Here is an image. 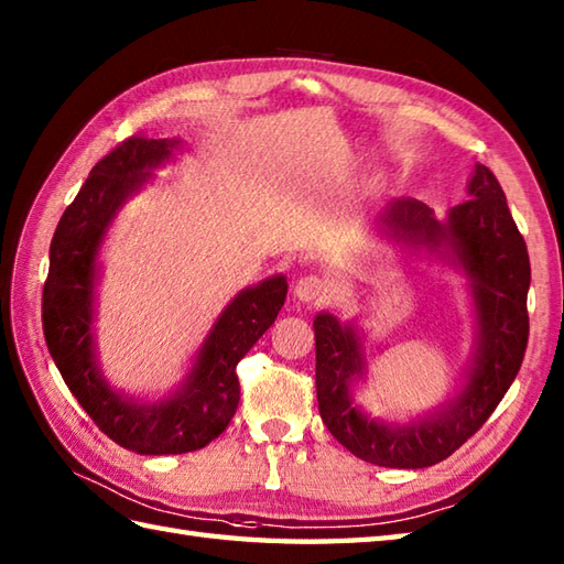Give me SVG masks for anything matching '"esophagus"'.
<instances>
[{
    "mask_svg": "<svg viewBox=\"0 0 564 564\" xmlns=\"http://www.w3.org/2000/svg\"><path fill=\"white\" fill-rule=\"evenodd\" d=\"M293 293L297 301H303V303H322L329 293V285L322 281L319 275L310 273V275H303V279L295 283Z\"/></svg>",
    "mask_w": 564,
    "mask_h": 564,
    "instance_id": "34e87169",
    "label": "esophagus"
}]
</instances>
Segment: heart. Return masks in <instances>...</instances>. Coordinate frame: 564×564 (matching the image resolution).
<instances>
[{
  "mask_svg": "<svg viewBox=\"0 0 564 564\" xmlns=\"http://www.w3.org/2000/svg\"><path fill=\"white\" fill-rule=\"evenodd\" d=\"M388 188H390V174L386 170L370 172L361 182V186H358V191H361L364 198H380Z\"/></svg>",
  "mask_w": 564,
  "mask_h": 564,
  "instance_id": "heart-1",
  "label": "heart"
}]
</instances>
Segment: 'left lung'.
Returning <instances> with one entry per match:
<instances>
[{"label":"left lung","mask_w":564,"mask_h":564,"mask_svg":"<svg viewBox=\"0 0 564 564\" xmlns=\"http://www.w3.org/2000/svg\"><path fill=\"white\" fill-rule=\"evenodd\" d=\"M465 191L467 200L443 220L416 198L390 200L373 220L380 239L400 251H422L463 275L475 341L453 398L406 422L370 416L354 398L368 376L364 332L332 313H319L313 322L319 416L329 434L366 463L429 467L448 458L497 410L521 368L529 341V251L505 191L485 164H475Z\"/></svg>","instance_id":"left-lung-1"}]
</instances>
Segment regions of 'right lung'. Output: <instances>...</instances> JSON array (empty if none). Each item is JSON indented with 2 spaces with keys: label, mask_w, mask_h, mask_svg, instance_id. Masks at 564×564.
I'll return each instance as SVG.
<instances>
[{
  "label": "right lung",
  "mask_w": 564,
  "mask_h": 564,
  "mask_svg": "<svg viewBox=\"0 0 564 564\" xmlns=\"http://www.w3.org/2000/svg\"><path fill=\"white\" fill-rule=\"evenodd\" d=\"M178 145V138H128L97 162L57 223L43 289L45 344L59 376L106 436L140 455L191 453L223 434L239 404L237 364L273 325L289 293L281 273L239 291L213 322L184 380L160 400L126 394L106 380L94 334L101 247L126 200L174 160Z\"/></svg>",
  "instance_id": "right-lung-1"
}]
</instances>
